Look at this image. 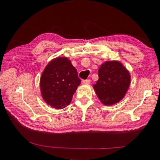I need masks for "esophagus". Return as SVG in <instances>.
<instances>
[{"instance_id":"1","label":"esophagus","mask_w":160,"mask_h":160,"mask_svg":"<svg viewBox=\"0 0 160 160\" xmlns=\"http://www.w3.org/2000/svg\"><path fill=\"white\" fill-rule=\"evenodd\" d=\"M90 83V80H84L82 81V84H83V85H89Z\"/></svg>"}]
</instances>
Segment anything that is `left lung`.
<instances>
[{
  "mask_svg": "<svg viewBox=\"0 0 160 160\" xmlns=\"http://www.w3.org/2000/svg\"><path fill=\"white\" fill-rule=\"evenodd\" d=\"M98 75L93 88L103 104L111 106L125 97L131 84V75L120 61H105L99 67Z\"/></svg>",
  "mask_w": 160,
  "mask_h": 160,
  "instance_id": "obj_1",
  "label": "left lung"
}]
</instances>
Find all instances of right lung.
I'll use <instances>...</instances> for the list:
<instances>
[{
  "label": "right lung",
  "instance_id": "right-lung-1",
  "mask_svg": "<svg viewBox=\"0 0 160 160\" xmlns=\"http://www.w3.org/2000/svg\"><path fill=\"white\" fill-rule=\"evenodd\" d=\"M80 82L77 70L69 58H53L45 67L40 78L42 98L52 108L63 109L70 104Z\"/></svg>",
  "mask_w": 160,
  "mask_h": 160
}]
</instances>
